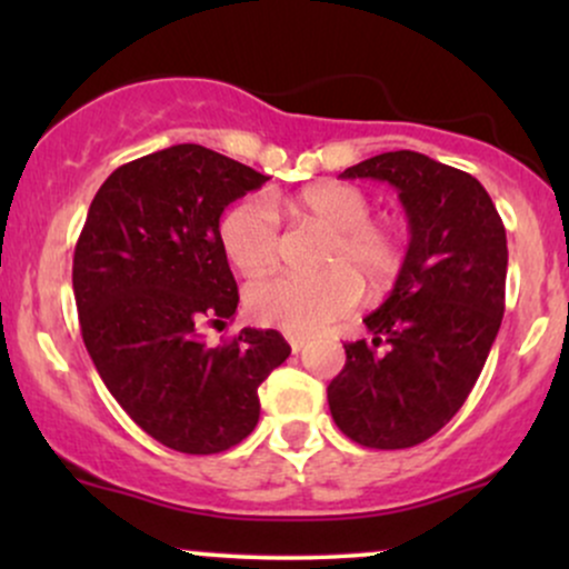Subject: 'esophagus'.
<instances>
[{
    "mask_svg": "<svg viewBox=\"0 0 569 569\" xmlns=\"http://www.w3.org/2000/svg\"><path fill=\"white\" fill-rule=\"evenodd\" d=\"M289 345H291V352H302L307 348V337L289 335Z\"/></svg>",
    "mask_w": 569,
    "mask_h": 569,
    "instance_id": "obj_1",
    "label": "esophagus"
}]
</instances>
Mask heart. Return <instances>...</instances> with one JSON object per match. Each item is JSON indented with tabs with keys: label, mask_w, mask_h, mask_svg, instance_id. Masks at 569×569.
<instances>
[{
	"label": "heart",
	"mask_w": 569,
	"mask_h": 569,
	"mask_svg": "<svg viewBox=\"0 0 569 569\" xmlns=\"http://www.w3.org/2000/svg\"><path fill=\"white\" fill-rule=\"evenodd\" d=\"M299 219L321 224L329 240L321 248L318 276H276L246 289V310L257 323L291 335H316L348 316L367 280L380 291L398 276L403 246L385 221L371 219V200L352 184H321L299 194ZM227 259L248 278L270 272L280 259V219L267 194L234 202L219 227Z\"/></svg>",
	"instance_id": "1"
}]
</instances>
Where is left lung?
<instances>
[{"label":"left lung","instance_id":"left-lung-1","mask_svg":"<svg viewBox=\"0 0 569 569\" xmlns=\"http://www.w3.org/2000/svg\"><path fill=\"white\" fill-rule=\"evenodd\" d=\"M398 189L409 248L388 299L345 345L329 409L348 439L407 449L466 403L500 331L508 246L498 208L471 173L420 152H385L339 173Z\"/></svg>","mask_w":569,"mask_h":569}]
</instances>
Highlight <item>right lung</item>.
<instances>
[{"instance_id": "add662e5", "label": "right lung", "mask_w": 569, "mask_h": 569, "mask_svg": "<svg viewBox=\"0 0 569 569\" xmlns=\"http://www.w3.org/2000/svg\"><path fill=\"white\" fill-rule=\"evenodd\" d=\"M267 181L200 143L147 154L103 181L74 248L77 312L98 375L130 420L184 455H217L259 422V385L289 358L276 329L208 348L238 310L219 219Z\"/></svg>"}]
</instances>
